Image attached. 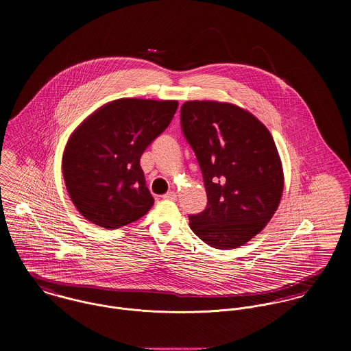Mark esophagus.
Instances as JSON below:
<instances>
[{"mask_svg":"<svg viewBox=\"0 0 351 351\" xmlns=\"http://www.w3.org/2000/svg\"><path fill=\"white\" fill-rule=\"evenodd\" d=\"M163 199H165V200H177V195H176V192H167V193L163 196Z\"/></svg>","mask_w":351,"mask_h":351,"instance_id":"obj_1","label":"esophagus"}]
</instances>
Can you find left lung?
<instances>
[{"mask_svg": "<svg viewBox=\"0 0 351 351\" xmlns=\"http://www.w3.org/2000/svg\"><path fill=\"white\" fill-rule=\"evenodd\" d=\"M181 128L195 151L206 208L189 215L191 228L210 247L243 246L269 223L284 189L273 136L247 110L226 102L188 101Z\"/></svg>", "mask_w": 351, "mask_h": 351, "instance_id": "obj_1", "label": "left lung"}]
</instances>
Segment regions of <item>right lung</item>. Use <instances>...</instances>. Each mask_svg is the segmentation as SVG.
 Listing matches in <instances>:
<instances>
[{
  "label": "right lung",
  "instance_id": "add662e5",
  "mask_svg": "<svg viewBox=\"0 0 351 351\" xmlns=\"http://www.w3.org/2000/svg\"><path fill=\"white\" fill-rule=\"evenodd\" d=\"M177 101L120 99L104 105L71 135L62 169L70 199L90 223L127 226L150 210L141 156L169 127Z\"/></svg>",
  "mask_w": 351,
  "mask_h": 351
}]
</instances>
